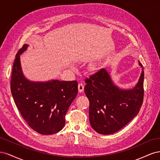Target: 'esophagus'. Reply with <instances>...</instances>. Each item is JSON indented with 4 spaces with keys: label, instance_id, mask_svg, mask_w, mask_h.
Returning <instances> with one entry per match:
<instances>
[{
    "label": "esophagus",
    "instance_id": "obj_1",
    "mask_svg": "<svg viewBox=\"0 0 160 160\" xmlns=\"http://www.w3.org/2000/svg\"><path fill=\"white\" fill-rule=\"evenodd\" d=\"M84 90V85L83 83H79L78 85V91L79 93H81V92H83Z\"/></svg>",
    "mask_w": 160,
    "mask_h": 160
}]
</instances>
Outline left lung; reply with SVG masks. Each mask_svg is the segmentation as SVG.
<instances>
[{
	"label": "left lung",
	"instance_id": "8db88e82",
	"mask_svg": "<svg viewBox=\"0 0 160 160\" xmlns=\"http://www.w3.org/2000/svg\"><path fill=\"white\" fill-rule=\"evenodd\" d=\"M132 88L116 85L109 71L101 69L85 79V93L89 101V122L95 132L109 135L118 132L136 116L143 99L144 71Z\"/></svg>",
	"mask_w": 160,
	"mask_h": 160
}]
</instances>
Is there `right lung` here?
Returning a JSON list of instances; mask_svg holds the SVG:
<instances>
[{
  "label": "right lung",
  "mask_w": 160,
  "mask_h": 160,
  "mask_svg": "<svg viewBox=\"0 0 160 160\" xmlns=\"http://www.w3.org/2000/svg\"><path fill=\"white\" fill-rule=\"evenodd\" d=\"M28 46L24 45L15 57L11 81L12 98L33 130L43 135L56 133L64 127L65 115L78 92L77 81L28 79L22 72L20 56Z\"/></svg>",
  "instance_id": "obj_1"
}]
</instances>
